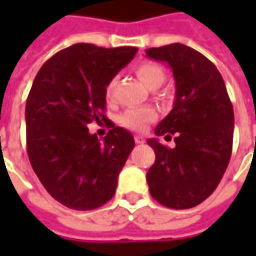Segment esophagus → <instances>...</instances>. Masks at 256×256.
Returning <instances> with one entry per match:
<instances>
[{
	"label": "esophagus",
	"mask_w": 256,
	"mask_h": 256,
	"mask_svg": "<svg viewBox=\"0 0 256 256\" xmlns=\"http://www.w3.org/2000/svg\"><path fill=\"white\" fill-rule=\"evenodd\" d=\"M135 142L144 144L145 142V138H144V136H141V135H136V136H135Z\"/></svg>",
	"instance_id": "esophagus-1"
}]
</instances>
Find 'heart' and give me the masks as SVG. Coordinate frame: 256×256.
I'll use <instances>...</instances> for the list:
<instances>
[{
	"label": "heart",
	"instance_id": "b5f03b06",
	"mask_svg": "<svg viewBox=\"0 0 256 256\" xmlns=\"http://www.w3.org/2000/svg\"><path fill=\"white\" fill-rule=\"evenodd\" d=\"M135 72L150 90H156L158 86H161L166 76L162 66L151 61H145L136 65ZM114 90H115V80H110L104 88V96L106 102H111L114 100ZM155 116L156 115L152 108H146V106L132 108V110H126L120 116V124L134 131H142L146 128L148 124L155 120Z\"/></svg>",
	"mask_w": 256,
	"mask_h": 256
}]
</instances>
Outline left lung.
I'll return each mask as SVG.
<instances>
[{"label": "left lung", "mask_w": 256, "mask_h": 256, "mask_svg": "<svg viewBox=\"0 0 256 256\" xmlns=\"http://www.w3.org/2000/svg\"><path fill=\"white\" fill-rule=\"evenodd\" d=\"M146 56L166 62L175 80L171 112L155 128V135H175V148L156 138L155 162L146 182L155 201L172 210H188L205 201L230 164L234 138V108L220 71L191 46L170 44L150 48Z\"/></svg>", "instance_id": "8db88e82"}]
</instances>
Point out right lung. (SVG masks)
<instances>
[{"label":"right lung","mask_w":256,"mask_h":256,"mask_svg":"<svg viewBox=\"0 0 256 256\" xmlns=\"http://www.w3.org/2000/svg\"><path fill=\"white\" fill-rule=\"evenodd\" d=\"M136 51L71 45L51 56L35 76L25 105L28 158L48 194L68 208L95 210L115 194L135 146L132 134L112 124L98 140L86 125L108 120L104 88Z\"/></svg>","instance_id":"obj_1"}]
</instances>
